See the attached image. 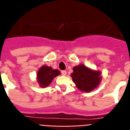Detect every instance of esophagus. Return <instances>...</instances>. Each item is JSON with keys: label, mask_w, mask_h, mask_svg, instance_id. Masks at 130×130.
<instances>
[{"label": "esophagus", "mask_w": 130, "mask_h": 130, "mask_svg": "<svg viewBox=\"0 0 130 130\" xmlns=\"http://www.w3.org/2000/svg\"><path fill=\"white\" fill-rule=\"evenodd\" d=\"M61 74L62 75H63V76H65L67 74L66 71H61Z\"/></svg>", "instance_id": "obj_1"}]
</instances>
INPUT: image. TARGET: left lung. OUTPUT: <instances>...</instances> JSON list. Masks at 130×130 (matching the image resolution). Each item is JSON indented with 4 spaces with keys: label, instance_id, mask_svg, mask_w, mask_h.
I'll use <instances>...</instances> for the list:
<instances>
[{
    "label": "left lung",
    "instance_id": "1",
    "mask_svg": "<svg viewBox=\"0 0 130 130\" xmlns=\"http://www.w3.org/2000/svg\"><path fill=\"white\" fill-rule=\"evenodd\" d=\"M100 75V72L92 71L84 65L74 67L71 74L76 87L85 92H90L98 86L101 78Z\"/></svg>",
    "mask_w": 130,
    "mask_h": 130
}]
</instances>
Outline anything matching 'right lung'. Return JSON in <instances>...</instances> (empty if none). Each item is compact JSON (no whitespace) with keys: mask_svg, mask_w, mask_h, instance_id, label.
Masks as SVG:
<instances>
[{"mask_svg":"<svg viewBox=\"0 0 130 130\" xmlns=\"http://www.w3.org/2000/svg\"><path fill=\"white\" fill-rule=\"evenodd\" d=\"M60 74L59 71L57 69H52L50 67L44 65L40 67L37 73V78L38 82L40 87L48 86L52 82L53 79Z\"/></svg>","mask_w":130,"mask_h":130,"instance_id":"add662e5","label":"right lung"}]
</instances>
